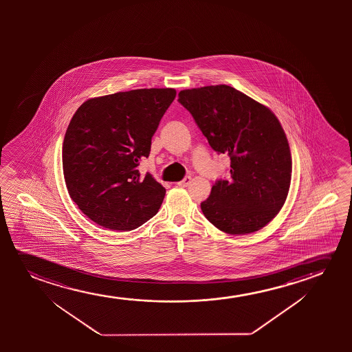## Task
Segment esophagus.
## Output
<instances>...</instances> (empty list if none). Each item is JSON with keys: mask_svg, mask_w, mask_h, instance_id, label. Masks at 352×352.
Listing matches in <instances>:
<instances>
[{"mask_svg": "<svg viewBox=\"0 0 352 352\" xmlns=\"http://www.w3.org/2000/svg\"><path fill=\"white\" fill-rule=\"evenodd\" d=\"M190 184H191V177H185L182 182H179L178 186H180V188H188Z\"/></svg>", "mask_w": 352, "mask_h": 352, "instance_id": "esophagus-1", "label": "esophagus"}]
</instances>
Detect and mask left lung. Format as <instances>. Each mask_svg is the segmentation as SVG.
<instances>
[{"label": "left lung", "instance_id": "8db88e82", "mask_svg": "<svg viewBox=\"0 0 352 352\" xmlns=\"http://www.w3.org/2000/svg\"><path fill=\"white\" fill-rule=\"evenodd\" d=\"M178 101L217 154L231 159L201 203L204 217L228 234H248L272 221L284 206L292 173L289 142L270 108L228 85L188 89Z\"/></svg>", "mask_w": 352, "mask_h": 352}]
</instances>
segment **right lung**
I'll use <instances>...</instances> for the list:
<instances>
[{
    "instance_id": "1",
    "label": "right lung",
    "mask_w": 352,
    "mask_h": 352,
    "mask_svg": "<svg viewBox=\"0 0 352 352\" xmlns=\"http://www.w3.org/2000/svg\"><path fill=\"white\" fill-rule=\"evenodd\" d=\"M175 95L174 89L116 92L74 113L63 140V177L73 202L97 225L131 231L159 212L166 188L137 167Z\"/></svg>"
}]
</instances>
